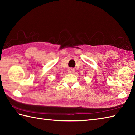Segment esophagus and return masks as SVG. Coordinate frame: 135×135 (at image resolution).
<instances>
[{
    "label": "esophagus",
    "mask_w": 135,
    "mask_h": 135,
    "mask_svg": "<svg viewBox=\"0 0 135 135\" xmlns=\"http://www.w3.org/2000/svg\"><path fill=\"white\" fill-rule=\"evenodd\" d=\"M68 73L71 74H73L74 73V70L72 69V68H70V69L68 70Z\"/></svg>",
    "instance_id": "34e87169"
}]
</instances>
